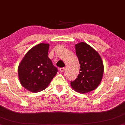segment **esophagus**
Listing matches in <instances>:
<instances>
[{
  "label": "esophagus",
  "instance_id": "1",
  "mask_svg": "<svg viewBox=\"0 0 125 125\" xmlns=\"http://www.w3.org/2000/svg\"><path fill=\"white\" fill-rule=\"evenodd\" d=\"M64 69H65V68H64V67H62V68H60L59 71L61 72H63L64 71Z\"/></svg>",
  "mask_w": 125,
  "mask_h": 125
}]
</instances>
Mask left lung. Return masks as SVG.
<instances>
[{"label": "left lung", "instance_id": "1", "mask_svg": "<svg viewBox=\"0 0 125 125\" xmlns=\"http://www.w3.org/2000/svg\"><path fill=\"white\" fill-rule=\"evenodd\" d=\"M76 54L80 64L79 74L71 82L72 88L80 94H86L97 88L102 79L104 66L97 51L86 43L75 44Z\"/></svg>", "mask_w": 125, "mask_h": 125}]
</instances>
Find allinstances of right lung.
Returning <instances> with one entry per match:
<instances>
[{
  "instance_id": "add662e5",
  "label": "right lung",
  "mask_w": 125,
  "mask_h": 125,
  "mask_svg": "<svg viewBox=\"0 0 125 125\" xmlns=\"http://www.w3.org/2000/svg\"><path fill=\"white\" fill-rule=\"evenodd\" d=\"M49 43L38 44L25 54L18 66V76L22 86L31 92L45 89L58 72L48 58Z\"/></svg>"
}]
</instances>
